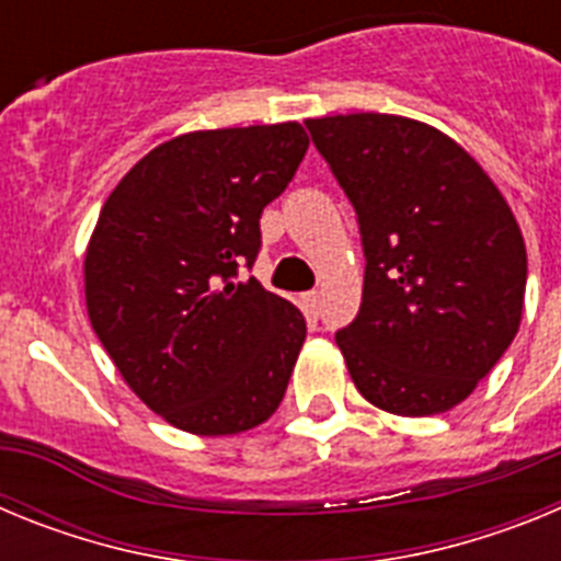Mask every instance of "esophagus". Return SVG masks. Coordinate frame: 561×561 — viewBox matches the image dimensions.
<instances>
[{
	"label": "esophagus",
	"instance_id": "1",
	"mask_svg": "<svg viewBox=\"0 0 561 561\" xmlns=\"http://www.w3.org/2000/svg\"><path fill=\"white\" fill-rule=\"evenodd\" d=\"M300 300H304L306 311H311V314H317V311H320V291H306Z\"/></svg>",
	"mask_w": 561,
	"mask_h": 561
}]
</instances>
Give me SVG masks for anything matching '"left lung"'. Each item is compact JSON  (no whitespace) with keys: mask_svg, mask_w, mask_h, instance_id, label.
Here are the masks:
<instances>
[{"mask_svg":"<svg viewBox=\"0 0 561 561\" xmlns=\"http://www.w3.org/2000/svg\"><path fill=\"white\" fill-rule=\"evenodd\" d=\"M351 199L365 250L348 374L396 415L447 413L500 362L523 320L528 257L512 207L447 134L399 114L306 121Z\"/></svg>","mask_w":561,"mask_h":561,"instance_id":"obj_1","label":"left lung"}]
</instances>
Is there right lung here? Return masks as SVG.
<instances>
[{
  "label": "right lung",
  "mask_w": 561,
  "mask_h": 561,
  "mask_svg": "<svg viewBox=\"0 0 561 561\" xmlns=\"http://www.w3.org/2000/svg\"><path fill=\"white\" fill-rule=\"evenodd\" d=\"M306 148L300 123L182 134L148 151L98 216L83 257L92 329L128 388L185 433H244L284 401L306 320L236 277Z\"/></svg>",
  "instance_id": "1"
}]
</instances>
